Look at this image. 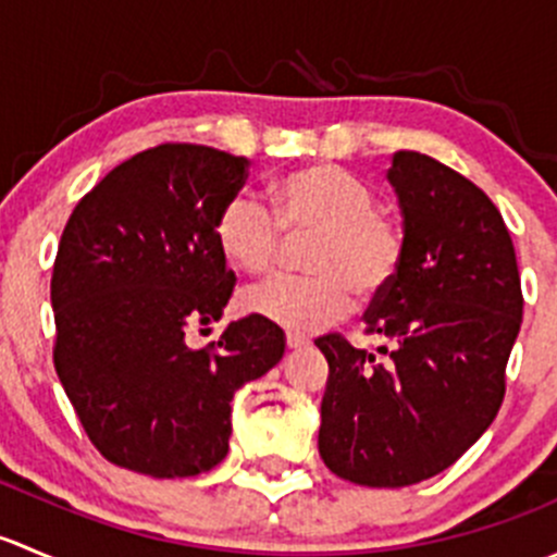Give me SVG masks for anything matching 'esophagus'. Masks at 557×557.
Wrapping results in <instances>:
<instances>
[{"label": "esophagus", "instance_id": "34e87169", "mask_svg": "<svg viewBox=\"0 0 557 557\" xmlns=\"http://www.w3.org/2000/svg\"><path fill=\"white\" fill-rule=\"evenodd\" d=\"M285 345H288L290 350H301V347L310 345V339H307V336H301V334H288V336H285Z\"/></svg>", "mask_w": 557, "mask_h": 557}]
</instances>
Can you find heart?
I'll return each instance as SVG.
<instances>
[{
	"instance_id": "obj_1",
	"label": "heart",
	"mask_w": 557,
	"mask_h": 557,
	"mask_svg": "<svg viewBox=\"0 0 557 557\" xmlns=\"http://www.w3.org/2000/svg\"><path fill=\"white\" fill-rule=\"evenodd\" d=\"M272 212L252 196L223 205L215 239L223 256L247 274H269L290 239L314 237L307 252L312 277H277L247 294V310L296 334H312L345 318L352 296L374 301L391 290L404 263V232L377 210L361 177L334 164L294 170L269 185Z\"/></svg>"
}]
</instances>
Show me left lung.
<instances>
[{
  "label": "left lung",
  "instance_id": "1",
  "mask_svg": "<svg viewBox=\"0 0 557 557\" xmlns=\"http://www.w3.org/2000/svg\"><path fill=\"white\" fill-rule=\"evenodd\" d=\"M387 180L404 263L363 320L377 350L314 339L329 361L318 450L342 480L404 487L453 466L496 418L522 320L515 245L485 190L398 150Z\"/></svg>",
  "mask_w": 557,
  "mask_h": 557
}]
</instances>
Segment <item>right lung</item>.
<instances>
[{
  "label": "right lung",
  "mask_w": 557,
  "mask_h": 557,
  "mask_svg": "<svg viewBox=\"0 0 557 557\" xmlns=\"http://www.w3.org/2000/svg\"><path fill=\"white\" fill-rule=\"evenodd\" d=\"M245 180L243 156L166 143L104 174L66 221L50 280L55 374L121 469L210 471L228 453L234 393L283 358V329L258 314L207 347L185 342L232 299L215 221Z\"/></svg>",
  "instance_id": "obj_1"
}]
</instances>
